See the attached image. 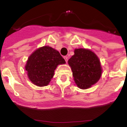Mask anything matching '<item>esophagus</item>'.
Listing matches in <instances>:
<instances>
[{"label":"esophagus","mask_w":127,"mask_h":127,"mask_svg":"<svg viewBox=\"0 0 127 127\" xmlns=\"http://www.w3.org/2000/svg\"><path fill=\"white\" fill-rule=\"evenodd\" d=\"M64 59L65 61H66V63L67 62V60H68V57L67 56H64Z\"/></svg>","instance_id":"esophagus-1"}]
</instances>
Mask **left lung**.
I'll list each match as a JSON object with an SVG mask.
<instances>
[{"label": "left lung", "mask_w": 127, "mask_h": 127, "mask_svg": "<svg viewBox=\"0 0 127 127\" xmlns=\"http://www.w3.org/2000/svg\"><path fill=\"white\" fill-rule=\"evenodd\" d=\"M74 54L68 60L74 81L78 88H90L96 83L102 73L101 63L96 54L85 48L75 49Z\"/></svg>", "instance_id": "8db88e82"}]
</instances>
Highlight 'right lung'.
I'll list each match as a JSON object with an SVG mask.
<instances>
[{
  "instance_id": "obj_1",
  "label": "right lung",
  "mask_w": 127,
  "mask_h": 127,
  "mask_svg": "<svg viewBox=\"0 0 127 127\" xmlns=\"http://www.w3.org/2000/svg\"><path fill=\"white\" fill-rule=\"evenodd\" d=\"M66 61L60 53L50 46H42L34 51L25 66L29 80L37 86L49 85L59 64Z\"/></svg>"
}]
</instances>
